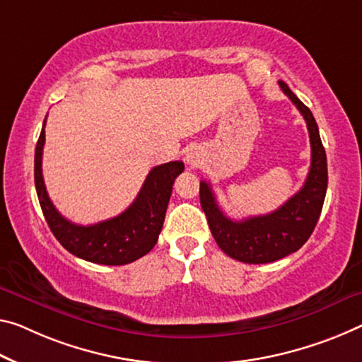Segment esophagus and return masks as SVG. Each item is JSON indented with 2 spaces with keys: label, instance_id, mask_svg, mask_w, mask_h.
<instances>
[{
  "label": "esophagus",
  "instance_id": "esophagus-1",
  "mask_svg": "<svg viewBox=\"0 0 362 362\" xmlns=\"http://www.w3.org/2000/svg\"><path fill=\"white\" fill-rule=\"evenodd\" d=\"M186 162L191 166H197L200 163V155L197 150H189L186 155Z\"/></svg>",
  "mask_w": 362,
  "mask_h": 362
}]
</instances>
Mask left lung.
Returning <instances> with one entry per match:
<instances>
[{"label":"left lung","mask_w":362,"mask_h":362,"mask_svg":"<svg viewBox=\"0 0 362 362\" xmlns=\"http://www.w3.org/2000/svg\"><path fill=\"white\" fill-rule=\"evenodd\" d=\"M278 86L304 116L310 139V168L301 191L275 212L235 221L221 212L209 182L200 181V205L221 251L246 264H269L286 257L308 241L319 220L327 192V155L310 110L283 81Z\"/></svg>","instance_id":"1"}]
</instances>
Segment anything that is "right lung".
Wrapping results in <instances>:
<instances>
[{"mask_svg":"<svg viewBox=\"0 0 362 362\" xmlns=\"http://www.w3.org/2000/svg\"><path fill=\"white\" fill-rule=\"evenodd\" d=\"M47 121V119H45ZM45 123L35 147V189L49 230L66 251L93 264L124 265L152 251L162 231L176 176L182 162H168L150 170L142 189L129 207L113 218L95 225H76L61 215L48 197L42 175Z\"/></svg>","mask_w":362,"mask_h":362,"instance_id":"add662e5","label":"right lung"}]
</instances>
